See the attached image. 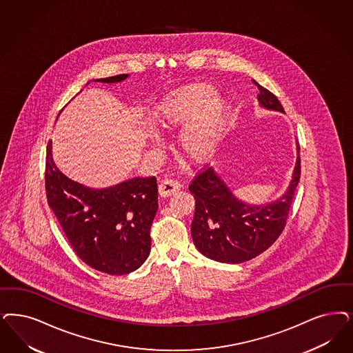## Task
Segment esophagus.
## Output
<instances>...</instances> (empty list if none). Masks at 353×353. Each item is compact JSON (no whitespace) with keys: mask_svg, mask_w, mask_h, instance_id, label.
I'll return each instance as SVG.
<instances>
[{"mask_svg":"<svg viewBox=\"0 0 353 353\" xmlns=\"http://www.w3.org/2000/svg\"><path fill=\"white\" fill-rule=\"evenodd\" d=\"M181 189V183L176 180H163L159 183V194L161 196H170V195L179 192Z\"/></svg>","mask_w":353,"mask_h":353,"instance_id":"esophagus-1","label":"esophagus"}]
</instances>
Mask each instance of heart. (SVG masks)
I'll return each instance as SVG.
<instances>
[{
	"instance_id": "heart-1",
	"label": "heart",
	"mask_w": 353,
	"mask_h": 353,
	"mask_svg": "<svg viewBox=\"0 0 353 353\" xmlns=\"http://www.w3.org/2000/svg\"><path fill=\"white\" fill-rule=\"evenodd\" d=\"M214 97L211 85L195 83L170 92L158 107L157 119L161 128H177L193 117L183 128L180 145L186 157L195 161L214 154L225 125V104Z\"/></svg>"
}]
</instances>
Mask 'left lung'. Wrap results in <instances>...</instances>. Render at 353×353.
Here are the masks:
<instances>
[{"mask_svg":"<svg viewBox=\"0 0 353 353\" xmlns=\"http://www.w3.org/2000/svg\"><path fill=\"white\" fill-rule=\"evenodd\" d=\"M254 83L263 108L284 112L278 97ZM300 176L297 143L296 167L287 192L271 203L254 206L236 198L212 167L203 168L189 186L195 199L190 231L196 249L207 258L223 263H243L268 250L287 224Z\"/></svg>","mask_w":353,"mask_h":353,"instance_id":"obj_1","label":"left lung"}]
</instances>
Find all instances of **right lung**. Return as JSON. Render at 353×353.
<instances>
[{"instance_id":"obj_1","label":"right lung","mask_w":353,"mask_h":353,"mask_svg":"<svg viewBox=\"0 0 353 353\" xmlns=\"http://www.w3.org/2000/svg\"><path fill=\"white\" fill-rule=\"evenodd\" d=\"M126 78L128 74H120L97 81L116 83ZM46 192L62 231L85 265L110 275H125L143 265L159 207L154 176L134 177L105 189L87 188L56 167L49 141Z\"/></svg>"}]
</instances>
